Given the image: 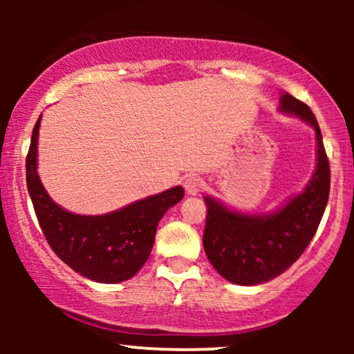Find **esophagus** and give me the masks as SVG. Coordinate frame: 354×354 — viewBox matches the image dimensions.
Returning a JSON list of instances; mask_svg holds the SVG:
<instances>
[{
	"label": "esophagus",
	"instance_id": "obj_1",
	"mask_svg": "<svg viewBox=\"0 0 354 354\" xmlns=\"http://www.w3.org/2000/svg\"><path fill=\"white\" fill-rule=\"evenodd\" d=\"M183 186H185L186 193L188 194H198L200 191H203V188H205V181H203L200 176H188L183 181Z\"/></svg>",
	"mask_w": 354,
	"mask_h": 354
}]
</instances>
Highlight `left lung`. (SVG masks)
Segmentation results:
<instances>
[{
  "label": "left lung",
  "instance_id": "left-lung-1",
  "mask_svg": "<svg viewBox=\"0 0 354 354\" xmlns=\"http://www.w3.org/2000/svg\"><path fill=\"white\" fill-rule=\"evenodd\" d=\"M281 111L303 118L316 131L318 163L303 193L268 216L234 213L205 196V253L223 278L243 286L270 281L293 265L315 236L330 198V161L315 115L288 93L281 96Z\"/></svg>",
  "mask_w": 354,
  "mask_h": 354
}]
</instances>
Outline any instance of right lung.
Wrapping results in <instances>:
<instances>
[{
    "label": "right lung",
    "instance_id": "obj_1",
    "mask_svg": "<svg viewBox=\"0 0 354 354\" xmlns=\"http://www.w3.org/2000/svg\"><path fill=\"white\" fill-rule=\"evenodd\" d=\"M41 116L36 121L26 156V185L48 245L61 261L84 278L121 283L135 276L149 258L156 226L185 189L174 186L113 213L81 216L59 208L48 196L36 171V149Z\"/></svg>",
    "mask_w": 354,
    "mask_h": 354
}]
</instances>
